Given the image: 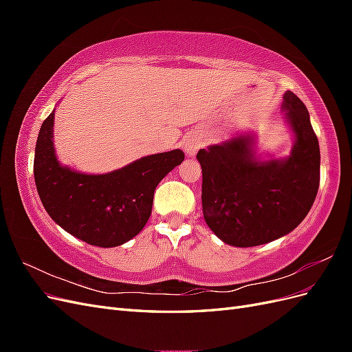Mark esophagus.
<instances>
[{
  "label": "esophagus",
  "mask_w": 352,
  "mask_h": 352,
  "mask_svg": "<svg viewBox=\"0 0 352 352\" xmlns=\"http://www.w3.org/2000/svg\"><path fill=\"white\" fill-rule=\"evenodd\" d=\"M184 146H185V151H186L189 155H195L197 151L202 146V142H201L199 138L192 136V138H189V140L185 141V145H184Z\"/></svg>",
  "instance_id": "34e87169"
}]
</instances>
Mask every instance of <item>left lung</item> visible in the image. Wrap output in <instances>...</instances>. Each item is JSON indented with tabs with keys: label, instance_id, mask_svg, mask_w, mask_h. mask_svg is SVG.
<instances>
[{
	"label": "left lung",
	"instance_id": "obj_1",
	"mask_svg": "<svg viewBox=\"0 0 352 352\" xmlns=\"http://www.w3.org/2000/svg\"><path fill=\"white\" fill-rule=\"evenodd\" d=\"M283 109L295 132L291 157L258 163L250 136L197 154L202 212L208 228L233 247H257L294 230L310 211L320 184V148L304 102L291 91Z\"/></svg>",
	"mask_w": 352,
	"mask_h": 352
}]
</instances>
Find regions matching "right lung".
<instances>
[{"mask_svg":"<svg viewBox=\"0 0 352 352\" xmlns=\"http://www.w3.org/2000/svg\"><path fill=\"white\" fill-rule=\"evenodd\" d=\"M52 111L41 126L34 175L51 219L91 245L110 248L132 239L151 216L157 185L184 162L180 150L144 157L109 175H82L61 167L52 146Z\"/></svg>","mask_w":352,"mask_h":352,"instance_id":"1","label":"right lung"}]
</instances>
